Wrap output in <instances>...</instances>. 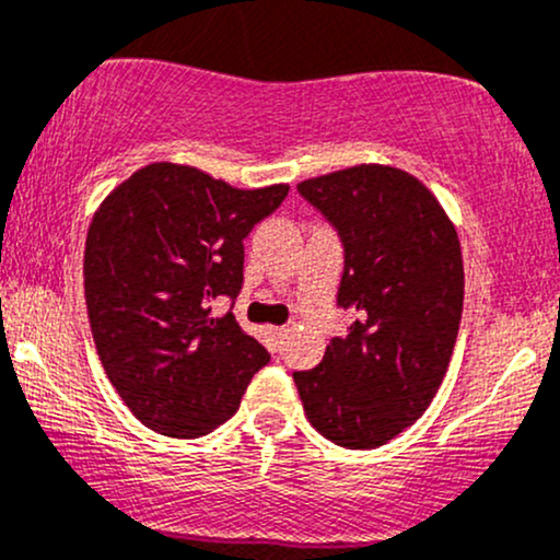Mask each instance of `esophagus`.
Here are the masks:
<instances>
[{"mask_svg":"<svg viewBox=\"0 0 560 560\" xmlns=\"http://www.w3.org/2000/svg\"><path fill=\"white\" fill-rule=\"evenodd\" d=\"M288 332H291V328H285V325H282V328H269V336L275 338V343H282V338H285Z\"/></svg>","mask_w":560,"mask_h":560,"instance_id":"esophagus-1","label":"esophagus"}]
</instances>
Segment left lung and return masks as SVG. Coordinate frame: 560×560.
I'll list each match as a JSON object with an SVG mask.
<instances>
[{"label": "left lung", "mask_w": 560, "mask_h": 560, "mask_svg": "<svg viewBox=\"0 0 560 560\" xmlns=\"http://www.w3.org/2000/svg\"><path fill=\"white\" fill-rule=\"evenodd\" d=\"M299 192L341 237L338 306L357 317L293 381L325 439L375 450L423 416L447 373L466 288L460 241L429 187L401 168L362 163Z\"/></svg>", "instance_id": "obj_1"}]
</instances>
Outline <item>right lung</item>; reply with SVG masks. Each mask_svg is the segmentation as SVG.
Listing matches in <instances>:
<instances>
[{"label":"right lung","mask_w":560,"mask_h":560,"mask_svg":"<svg viewBox=\"0 0 560 560\" xmlns=\"http://www.w3.org/2000/svg\"><path fill=\"white\" fill-rule=\"evenodd\" d=\"M288 185L237 190L179 163H150L94 213L84 296L100 362L148 429L203 436L230 420L269 351L211 301L243 288V241Z\"/></svg>","instance_id":"right-lung-1"}]
</instances>
